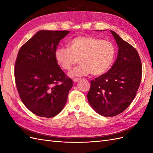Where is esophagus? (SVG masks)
Wrapping results in <instances>:
<instances>
[{"label":"esophagus","mask_w":153,"mask_h":153,"mask_svg":"<svg viewBox=\"0 0 153 153\" xmlns=\"http://www.w3.org/2000/svg\"><path fill=\"white\" fill-rule=\"evenodd\" d=\"M79 80V78H74V79H73V82H75V83H76V82H78Z\"/></svg>","instance_id":"34e87169"}]
</instances>
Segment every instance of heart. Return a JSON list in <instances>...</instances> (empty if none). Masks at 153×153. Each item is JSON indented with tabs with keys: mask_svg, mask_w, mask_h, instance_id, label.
<instances>
[{
	"mask_svg": "<svg viewBox=\"0 0 153 153\" xmlns=\"http://www.w3.org/2000/svg\"><path fill=\"white\" fill-rule=\"evenodd\" d=\"M55 58L64 70H70L77 62L79 64L70 71L71 77L100 76L105 74L114 63L116 56L114 45L109 41L89 36H79L69 43V48H57Z\"/></svg>",
	"mask_w": 153,
	"mask_h": 153,
	"instance_id": "b5f03b06",
	"label": "heart"
}]
</instances>
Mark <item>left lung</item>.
<instances>
[{"label": "left lung", "instance_id": "obj_1", "mask_svg": "<svg viewBox=\"0 0 153 153\" xmlns=\"http://www.w3.org/2000/svg\"><path fill=\"white\" fill-rule=\"evenodd\" d=\"M118 46L116 60L108 72L91 81L87 99L100 115L114 116L134 99L142 77V64L137 50L110 31Z\"/></svg>", "mask_w": 153, "mask_h": 153}]
</instances>
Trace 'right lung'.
Listing matches in <instances>:
<instances>
[{"instance_id": "right-lung-1", "label": "right lung", "mask_w": 153, "mask_h": 153, "mask_svg": "<svg viewBox=\"0 0 153 153\" xmlns=\"http://www.w3.org/2000/svg\"><path fill=\"white\" fill-rule=\"evenodd\" d=\"M69 31L41 30L19 49L14 67L16 85L24 105L34 114L53 118L66 105L73 82L55 58L56 47Z\"/></svg>"}]
</instances>
